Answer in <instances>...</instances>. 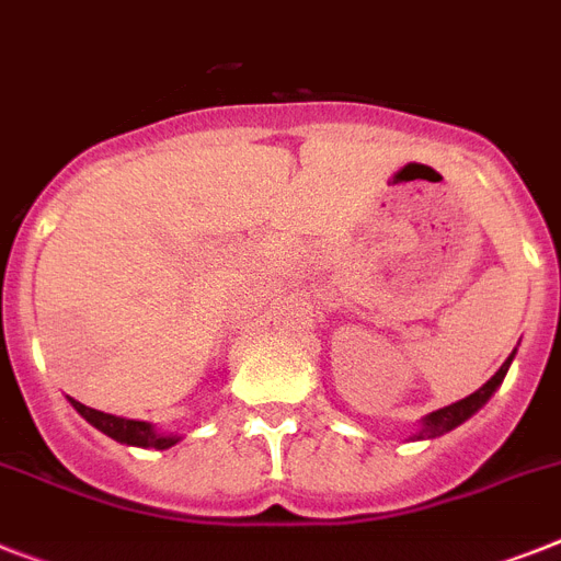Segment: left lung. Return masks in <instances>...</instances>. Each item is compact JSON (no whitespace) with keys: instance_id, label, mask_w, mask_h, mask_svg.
I'll return each instance as SVG.
<instances>
[{"instance_id":"obj_1","label":"left lung","mask_w":561,"mask_h":561,"mask_svg":"<svg viewBox=\"0 0 561 561\" xmlns=\"http://www.w3.org/2000/svg\"><path fill=\"white\" fill-rule=\"evenodd\" d=\"M511 359H513V353L505 359V365H502V368H499L496 374H493L491 379H488V382L477 390V393H470V397L459 399V402L448 404V408H439V411H433L431 416H425V422H422V431L416 433V439H436V436L454 431L456 425H462L465 419L473 416V413H477L479 408H482V404L493 397V390L502 385L507 368H511Z\"/></svg>"}]
</instances>
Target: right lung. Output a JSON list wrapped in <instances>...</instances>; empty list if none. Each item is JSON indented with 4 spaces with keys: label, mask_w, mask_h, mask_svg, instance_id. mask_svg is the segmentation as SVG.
Masks as SVG:
<instances>
[{
    "label": "right lung",
    "mask_w": 561,
    "mask_h": 561,
    "mask_svg": "<svg viewBox=\"0 0 561 561\" xmlns=\"http://www.w3.org/2000/svg\"><path fill=\"white\" fill-rule=\"evenodd\" d=\"M70 404L82 413L93 427H99L102 433H107L111 439L116 442H125V445H134V448H153V450H164L176 445L179 436H162L157 433L148 422H136V419H122V416H113V413H102V411H93L88 404L77 402V399H70Z\"/></svg>",
    "instance_id": "1"
}]
</instances>
